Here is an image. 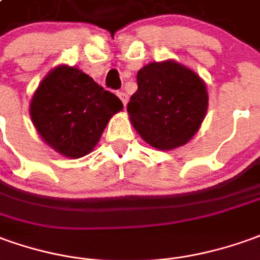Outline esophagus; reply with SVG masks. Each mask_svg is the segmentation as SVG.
I'll use <instances>...</instances> for the list:
<instances>
[{
    "instance_id": "obj_1",
    "label": "esophagus",
    "mask_w": 260,
    "mask_h": 260,
    "mask_svg": "<svg viewBox=\"0 0 260 260\" xmlns=\"http://www.w3.org/2000/svg\"><path fill=\"white\" fill-rule=\"evenodd\" d=\"M117 96H119L120 100L123 102V105L126 106L127 102H128V94H127L126 92H123V90H121V92H117Z\"/></svg>"
}]
</instances>
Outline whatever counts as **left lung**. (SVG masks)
<instances>
[{
	"label": "left lung",
	"mask_w": 260,
	"mask_h": 260,
	"mask_svg": "<svg viewBox=\"0 0 260 260\" xmlns=\"http://www.w3.org/2000/svg\"><path fill=\"white\" fill-rule=\"evenodd\" d=\"M137 86L127 112L143 140L173 150L192 139L208 109L207 87L197 73L174 60L153 62L137 72Z\"/></svg>",
	"instance_id": "8db88e82"
}]
</instances>
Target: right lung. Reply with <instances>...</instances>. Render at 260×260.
Masks as SVG:
<instances>
[{"mask_svg":"<svg viewBox=\"0 0 260 260\" xmlns=\"http://www.w3.org/2000/svg\"><path fill=\"white\" fill-rule=\"evenodd\" d=\"M29 109L41 137L58 153L79 158L94 148L123 103L78 68L62 65L42 80Z\"/></svg>","mask_w":260,"mask_h":260,"instance_id":"right-lung-1","label":"right lung"}]
</instances>
